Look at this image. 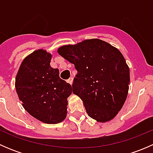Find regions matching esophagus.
I'll use <instances>...</instances> for the list:
<instances>
[{
    "mask_svg": "<svg viewBox=\"0 0 153 153\" xmlns=\"http://www.w3.org/2000/svg\"><path fill=\"white\" fill-rule=\"evenodd\" d=\"M72 81H73V78H72V77H71V78H69V79L67 80V82L69 83V84H72Z\"/></svg>",
    "mask_w": 153,
    "mask_h": 153,
    "instance_id": "1",
    "label": "esophagus"
}]
</instances>
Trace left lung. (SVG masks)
Returning <instances> with one entry per match:
<instances>
[{"mask_svg": "<svg viewBox=\"0 0 153 153\" xmlns=\"http://www.w3.org/2000/svg\"><path fill=\"white\" fill-rule=\"evenodd\" d=\"M78 73L72 92L84 102L88 115L98 122L116 116L129 90V69L118 49L100 39H88L58 49Z\"/></svg>", "mask_w": 153, "mask_h": 153, "instance_id": "obj_1", "label": "left lung"}]
</instances>
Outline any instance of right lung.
<instances>
[{
  "label": "right lung",
  "instance_id": "1",
  "mask_svg": "<svg viewBox=\"0 0 153 153\" xmlns=\"http://www.w3.org/2000/svg\"><path fill=\"white\" fill-rule=\"evenodd\" d=\"M52 55L38 49L23 61L15 78V89L24 109L46 124L66 118L67 98L72 86L60 78L58 69L50 67Z\"/></svg>",
  "mask_w": 153,
  "mask_h": 153
}]
</instances>
